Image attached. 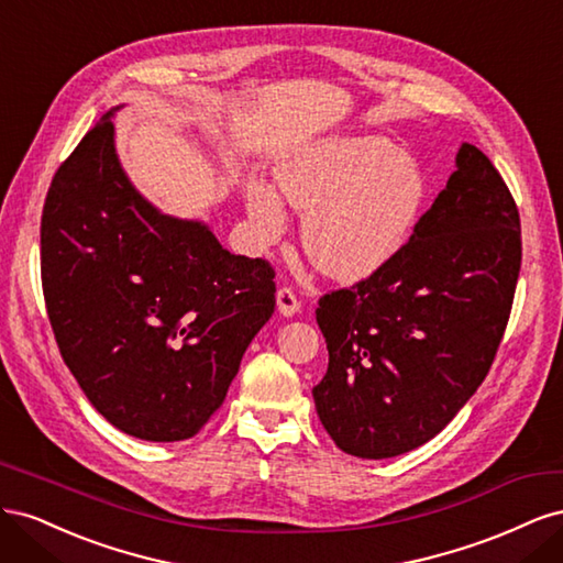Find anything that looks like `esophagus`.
<instances>
[{"label": "esophagus", "instance_id": "34e87169", "mask_svg": "<svg viewBox=\"0 0 563 563\" xmlns=\"http://www.w3.org/2000/svg\"><path fill=\"white\" fill-rule=\"evenodd\" d=\"M277 310L284 317H294V314L300 312V300L296 298V294L291 291V288L282 286L279 291H277Z\"/></svg>", "mask_w": 563, "mask_h": 563}]
</instances>
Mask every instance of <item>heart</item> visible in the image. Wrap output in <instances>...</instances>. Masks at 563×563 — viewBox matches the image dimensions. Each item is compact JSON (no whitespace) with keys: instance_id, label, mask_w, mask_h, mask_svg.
I'll return each instance as SVG.
<instances>
[{"instance_id":"obj_1","label":"heart","mask_w":563,"mask_h":563,"mask_svg":"<svg viewBox=\"0 0 563 563\" xmlns=\"http://www.w3.org/2000/svg\"><path fill=\"white\" fill-rule=\"evenodd\" d=\"M284 201L302 216L300 244L329 279L352 284L376 275L406 246L428 201L420 162L383 135H333L305 147L277 172ZM246 211L261 240L286 228L267 183L246 185Z\"/></svg>"}]
</instances>
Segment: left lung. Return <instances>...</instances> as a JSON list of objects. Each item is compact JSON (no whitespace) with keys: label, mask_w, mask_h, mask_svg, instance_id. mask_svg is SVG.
<instances>
[{"label":"left lung","mask_w":563,"mask_h":563,"mask_svg":"<svg viewBox=\"0 0 563 563\" xmlns=\"http://www.w3.org/2000/svg\"><path fill=\"white\" fill-rule=\"evenodd\" d=\"M455 166L395 258L319 298L329 371L312 397L350 455L422 446L496 360L521 267L519 209L479 147L463 143Z\"/></svg>","instance_id":"1"}]
</instances>
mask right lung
Wrapping results in <instances>:
<instances>
[{
	"instance_id": "right-lung-1",
	"label": "right lung",
	"mask_w": 563,
	"mask_h": 563,
	"mask_svg": "<svg viewBox=\"0 0 563 563\" xmlns=\"http://www.w3.org/2000/svg\"><path fill=\"white\" fill-rule=\"evenodd\" d=\"M114 110L46 192V312L63 362L100 416L145 441H183L225 401L249 343L275 312V269L143 199L117 159Z\"/></svg>"
}]
</instances>
